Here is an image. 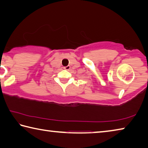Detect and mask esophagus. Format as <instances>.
Returning <instances> with one entry per match:
<instances>
[{"label":"esophagus","instance_id":"esophagus-1","mask_svg":"<svg viewBox=\"0 0 148 148\" xmlns=\"http://www.w3.org/2000/svg\"><path fill=\"white\" fill-rule=\"evenodd\" d=\"M70 69H71V66H70L69 65H68V66H64V69L66 70V71H69Z\"/></svg>","mask_w":148,"mask_h":148}]
</instances>
